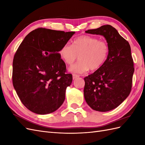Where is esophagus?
Masks as SVG:
<instances>
[{
  "instance_id": "esophagus-1",
  "label": "esophagus",
  "mask_w": 145,
  "mask_h": 145,
  "mask_svg": "<svg viewBox=\"0 0 145 145\" xmlns=\"http://www.w3.org/2000/svg\"><path fill=\"white\" fill-rule=\"evenodd\" d=\"M79 77V76L77 75V74H72V78H73V79H75V78H77V77Z\"/></svg>"
}]
</instances>
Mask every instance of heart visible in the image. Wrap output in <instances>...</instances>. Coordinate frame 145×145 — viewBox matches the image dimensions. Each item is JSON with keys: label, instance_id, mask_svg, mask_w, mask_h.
<instances>
[{"label": "heart", "instance_id": "1", "mask_svg": "<svg viewBox=\"0 0 145 145\" xmlns=\"http://www.w3.org/2000/svg\"><path fill=\"white\" fill-rule=\"evenodd\" d=\"M108 54L106 42L88 35L77 37L72 46L64 45L59 51L60 58L68 65L72 64L78 56L79 60L68 68L69 71L77 74L99 69L106 60Z\"/></svg>", "mask_w": 145, "mask_h": 145}]
</instances>
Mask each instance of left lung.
I'll use <instances>...</instances> for the list:
<instances>
[{
  "label": "left lung",
  "mask_w": 145,
  "mask_h": 145,
  "mask_svg": "<svg viewBox=\"0 0 145 145\" xmlns=\"http://www.w3.org/2000/svg\"><path fill=\"white\" fill-rule=\"evenodd\" d=\"M85 33L103 36L108 43V54L97 71L85 77V99L95 111H111L119 106L131 91L134 68L131 47L111 25Z\"/></svg>",
  "instance_id": "obj_1"
}]
</instances>
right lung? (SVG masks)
Masks as SVG:
<instances>
[{
	"mask_svg": "<svg viewBox=\"0 0 145 145\" xmlns=\"http://www.w3.org/2000/svg\"><path fill=\"white\" fill-rule=\"evenodd\" d=\"M76 33L39 28L30 32L17 49L12 62V84L24 106L44 115L59 109L72 77L65 74L62 47Z\"/></svg>",
	"mask_w": 145,
	"mask_h": 145,
	"instance_id": "right-lung-1",
	"label": "right lung"
}]
</instances>
